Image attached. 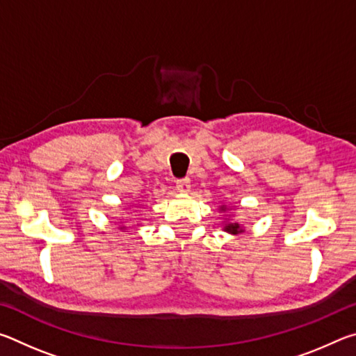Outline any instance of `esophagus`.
Segmentation results:
<instances>
[{
    "instance_id": "esophagus-1",
    "label": "esophagus",
    "mask_w": 356,
    "mask_h": 356,
    "mask_svg": "<svg viewBox=\"0 0 356 356\" xmlns=\"http://www.w3.org/2000/svg\"><path fill=\"white\" fill-rule=\"evenodd\" d=\"M191 188L190 179H180L177 180V191L179 193H188Z\"/></svg>"
}]
</instances>
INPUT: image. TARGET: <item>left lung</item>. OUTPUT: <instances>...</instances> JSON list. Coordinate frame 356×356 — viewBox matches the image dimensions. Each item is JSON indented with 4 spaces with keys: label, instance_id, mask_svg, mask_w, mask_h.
Segmentation results:
<instances>
[{
    "label": "left lung",
    "instance_id": "left-lung-1",
    "mask_svg": "<svg viewBox=\"0 0 356 356\" xmlns=\"http://www.w3.org/2000/svg\"><path fill=\"white\" fill-rule=\"evenodd\" d=\"M229 207L227 206H220V212H227ZM222 225V231L227 234H232V236H237V234L245 232V227L240 225L238 221H234L232 216H226L225 221L221 222Z\"/></svg>",
    "mask_w": 356,
    "mask_h": 356
}]
</instances>
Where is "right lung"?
<instances>
[{"mask_svg":"<svg viewBox=\"0 0 356 356\" xmlns=\"http://www.w3.org/2000/svg\"><path fill=\"white\" fill-rule=\"evenodd\" d=\"M125 220H129V218H125ZM122 221H124V220H119V222H122ZM119 229H120V231H124V232H125V229H127V227H125L124 225H120V226H119Z\"/></svg>","mask_w":356,"mask_h":356,"instance_id":"obj_1","label":"right lung"}]
</instances>
